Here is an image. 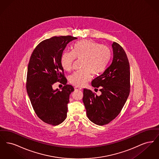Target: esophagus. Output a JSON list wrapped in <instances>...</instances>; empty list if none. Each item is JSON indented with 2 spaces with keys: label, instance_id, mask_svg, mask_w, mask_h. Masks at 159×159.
I'll return each mask as SVG.
<instances>
[{
  "label": "esophagus",
  "instance_id": "obj_1",
  "mask_svg": "<svg viewBox=\"0 0 159 159\" xmlns=\"http://www.w3.org/2000/svg\"><path fill=\"white\" fill-rule=\"evenodd\" d=\"M75 91H80V90H82V88H80V87L76 86V87L75 88Z\"/></svg>",
  "mask_w": 159,
  "mask_h": 159
}]
</instances>
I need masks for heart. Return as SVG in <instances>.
Listing matches in <instances>:
<instances>
[{
	"label": "heart",
	"mask_w": 159,
	"mask_h": 159,
	"mask_svg": "<svg viewBox=\"0 0 159 159\" xmlns=\"http://www.w3.org/2000/svg\"><path fill=\"white\" fill-rule=\"evenodd\" d=\"M111 58V51L105 45L92 40L84 39L77 41L71 47V52H64L60 58L61 65L65 71L72 68L76 59H82V70L70 77V82L76 86H83L92 78V74L97 75L106 69Z\"/></svg>",
	"instance_id": "obj_1"
}]
</instances>
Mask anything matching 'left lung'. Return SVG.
<instances>
[{
    "label": "left lung",
    "instance_id": "8db88e82",
    "mask_svg": "<svg viewBox=\"0 0 159 159\" xmlns=\"http://www.w3.org/2000/svg\"><path fill=\"white\" fill-rule=\"evenodd\" d=\"M111 46V64L92 82L93 87L99 88L101 95L89 89L83 90L87 116L92 122L100 126L109 123L119 115L130 92V67L126 53L116 42H114Z\"/></svg>",
    "mask_w": 159,
    "mask_h": 159
}]
</instances>
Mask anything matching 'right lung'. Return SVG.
I'll list each match as a JSON object with an SVG mask.
<instances>
[{"label": "right lung", "instance_id": "obj_1", "mask_svg": "<svg viewBox=\"0 0 159 159\" xmlns=\"http://www.w3.org/2000/svg\"><path fill=\"white\" fill-rule=\"evenodd\" d=\"M76 39L54 36L43 40L34 49L28 65L26 88L31 104L40 119L53 126L66 119L70 95L74 91L67 84L60 58L67 45ZM57 81L65 84L61 91L52 88Z\"/></svg>", "mask_w": 159, "mask_h": 159}]
</instances>
